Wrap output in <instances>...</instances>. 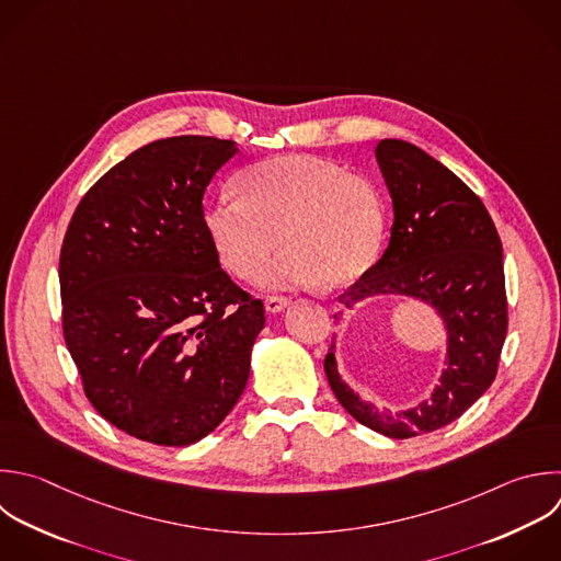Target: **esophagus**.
<instances>
[{"mask_svg": "<svg viewBox=\"0 0 561 561\" xmlns=\"http://www.w3.org/2000/svg\"><path fill=\"white\" fill-rule=\"evenodd\" d=\"M287 305H289V298H287V296H270V298L265 300V309H267L270 313H280L283 309H287Z\"/></svg>", "mask_w": 561, "mask_h": 561, "instance_id": "1", "label": "esophagus"}]
</instances>
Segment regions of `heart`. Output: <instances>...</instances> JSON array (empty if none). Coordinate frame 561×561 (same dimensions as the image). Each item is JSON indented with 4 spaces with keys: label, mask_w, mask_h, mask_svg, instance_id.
<instances>
[{
    "label": "heart",
    "mask_w": 561,
    "mask_h": 561,
    "mask_svg": "<svg viewBox=\"0 0 561 561\" xmlns=\"http://www.w3.org/2000/svg\"><path fill=\"white\" fill-rule=\"evenodd\" d=\"M239 186L206 204L204 226L221 265L237 278L265 267L267 289L344 287L375 261L383 239V206L362 178L329 160L283 156L250 167Z\"/></svg>",
    "instance_id": "heart-1"
}]
</instances>
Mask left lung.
Listing matches in <instances>:
<instances>
[{"label": "left lung", "instance_id": "obj_1", "mask_svg": "<svg viewBox=\"0 0 561 561\" xmlns=\"http://www.w3.org/2000/svg\"><path fill=\"white\" fill-rule=\"evenodd\" d=\"M375 158L392 199L390 241L340 302L351 309L375 296H401L432 307L445 329L443 370L427 399L399 412L362 399L337 373L333 351L324 373L353 419L410 438L456 421L495 377L506 337L502 243L478 195L438 160L403 140H381Z\"/></svg>", "mask_w": 561, "mask_h": 561}]
</instances>
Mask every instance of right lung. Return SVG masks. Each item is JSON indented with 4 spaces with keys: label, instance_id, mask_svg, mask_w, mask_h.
<instances>
[{
    "label": "right lung",
    "instance_id": "obj_1",
    "mask_svg": "<svg viewBox=\"0 0 561 561\" xmlns=\"http://www.w3.org/2000/svg\"><path fill=\"white\" fill-rule=\"evenodd\" d=\"M237 153L208 136L156 140L88 191L66 232V344L99 414L140 440L197 443L248 383L265 309L221 270L202 206Z\"/></svg>",
    "mask_w": 561,
    "mask_h": 561
}]
</instances>
